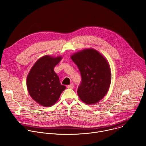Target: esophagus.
<instances>
[{"instance_id":"1","label":"esophagus","mask_w":146,"mask_h":146,"mask_svg":"<svg viewBox=\"0 0 146 146\" xmlns=\"http://www.w3.org/2000/svg\"><path fill=\"white\" fill-rule=\"evenodd\" d=\"M73 87H74V84H73V83H72V84H70V85L68 86V88H70V89H73Z\"/></svg>"}]
</instances>
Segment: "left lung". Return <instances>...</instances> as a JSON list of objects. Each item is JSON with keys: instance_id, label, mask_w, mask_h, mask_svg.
<instances>
[{"instance_id": "1", "label": "left lung", "mask_w": 146, "mask_h": 146, "mask_svg": "<svg viewBox=\"0 0 146 146\" xmlns=\"http://www.w3.org/2000/svg\"><path fill=\"white\" fill-rule=\"evenodd\" d=\"M81 76L77 94L87 105L100 100L108 92L111 74L108 60L94 49L83 50L71 56Z\"/></svg>"}]
</instances>
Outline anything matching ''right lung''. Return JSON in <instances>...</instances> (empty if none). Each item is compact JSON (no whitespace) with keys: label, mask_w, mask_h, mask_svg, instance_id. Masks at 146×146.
Returning a JSON list of instances; mask_svg holds the SVG:
<instances>
[{"label":"right lung","mask_w":146,"mask_h":146,"mask_svg":"<svg viewBox=\"0 0 146 146\" xmlns=\"http://www.w3.org/2000/svg\"><path fill=\"white\" fill-rule=\"evenodd\" d=\"M62 59L45 55L37 60L31 69L27 80L28 91L39 105L49 107L58 101L66 87L60 84L54 67Z\"/></svg>","instance_id":"obj_1"}]
</instances>
